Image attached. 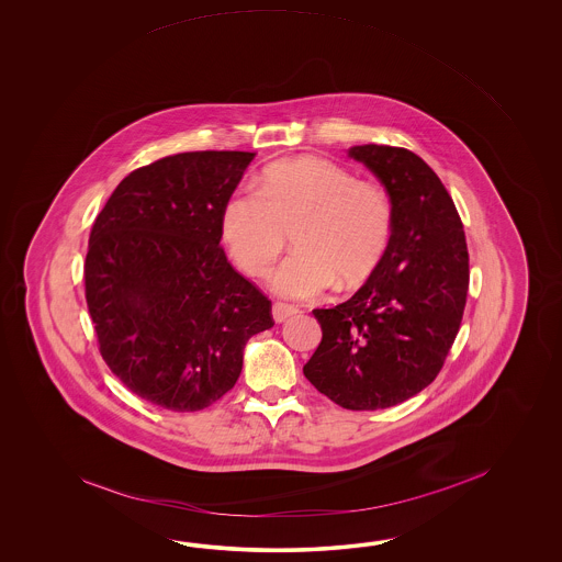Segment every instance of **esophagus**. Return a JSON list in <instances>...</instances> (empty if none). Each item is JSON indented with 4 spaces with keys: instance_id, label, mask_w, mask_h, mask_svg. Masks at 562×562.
Returning a JSON list of instances; mask_svg holds the SVG:
<instances>
[{
    "instance_id": "esophagus-1",
    "label": "esophagus",
    "mask_w": 562,
    "mask_h": 562,
    "mask_svg": "<svg viewBox=\"0 0 562 562\" xmlns=\"http://www.w3.org/2000/svg\"><path fill=\"white\" fill-rule=\"evenodd\" d=\"M297 307H293V305H286V303H276L273 305V319L277 323H283L291 317V315H295L297 313Z\"/></svg>"
}]
</instances>
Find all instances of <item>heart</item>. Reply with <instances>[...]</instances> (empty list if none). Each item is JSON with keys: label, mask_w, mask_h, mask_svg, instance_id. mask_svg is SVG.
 <instances>
[{"label": "heart", "mask_w": 562, "mask_h": 562, "mask_svg": "<svg viewBox=\"0 0 562 562\" xmlns=\"http://www.w3.org/2000/svg\"><path fill=\"white\" fill-rule=\"evenodd\" d=\"M293 231L295 252L267 277L289 299H311L339 281L359 285L380 263L392 233L385 192L317 156L265 168L257 189L231 192L221 209V235L249 276L276 261Z\"/></svg>", "instance_id": "heart-1"}]
</instances>
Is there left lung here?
<instances>
[{"label": "left lung", "instance_id": "left-lung-1", "mask_svg": "<svg viewBox=\"0 0 562 562\" xmlns=\"http://www.w3.org/2000/svg\"><path fill=\"white\" fill-rule=\"evenodd\" d=\"M347 155L382 182L392 235L353 297L313 311L323 337L303 373L337 406L383 409L442 370L467 307V239L454 201L418 155L380 144Z\"/></svg>", "mask_w": 562, "mask_h": 562}]
</instances>
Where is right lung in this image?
<instances>
[{"label": "right lung", "mask_w": 562, "mask_h": 562, "mask_svg": "<svg viewBox=\"0 0 562 562\" xmlns=\"http://www.w3.org/2000/svg\"><path fill=\"white\" fill-rule=\"evenodd\" d=\"M255 153L160 158L120 182L95 216L86 303L100 353L132 394L172 412L215 404L239 380L271 301L221 243V209Z\"/></svg>", "instance_id": "right-lung-1"}]
</instances>
